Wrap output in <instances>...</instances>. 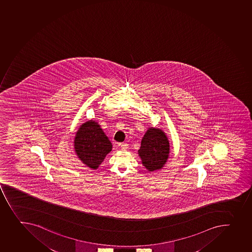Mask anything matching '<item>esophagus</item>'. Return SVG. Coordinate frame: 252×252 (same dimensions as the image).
<instances>
[{
	"instance_id": "34e87169",
	"label": "esophagus",
	"mask_w": 252,
	"mask_h": 252,
	"mask_svg": "<svg viewBox=\"0 0 252 252\" xmlns=\"http://www.w3.org/2000/svg\"><path fill=\"white\" fill-rule=\"evenodd\" d=\"M120 148H121L122 151H126L128 148V144H127V143H122V144H120Z\"/></svg>"
}]
</instances>
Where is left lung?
I'll return each mask as SVG.
<instances>
[{"label": "left lung", "mask_w": 252, "mask_h": 252, "mask_svg": "<svg viewBox=\"0 0 252 252\" xmlns=\"http://www.w3.org/2000/svg\"><path fill=\"white\" fill-rule=\"evenodd\" d=\"M138 154L147 170L162 169L169 155V142L165 133L159 128L149 127L142 137Z\"/></svg>", "instance_id": "8db88e82"}]
</instances>
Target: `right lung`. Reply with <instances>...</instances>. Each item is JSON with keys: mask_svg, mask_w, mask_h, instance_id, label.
<instances>
[{"mask_svg": "<svg viewBox=\"0 0 252 252\" xmlns=\"http://www.w3.org/2000/svg\"><path fill=\"white\" fill-rule=\"evenodd\" d=\"M73 143L78 159L92 169H97L112 150L111 142L95 120L81 125Z\"/></svg>", "mask_w": 252, "mask_h": 252, "instance_id": "right-lung-1", "label": "right lung"}]
</instances>
